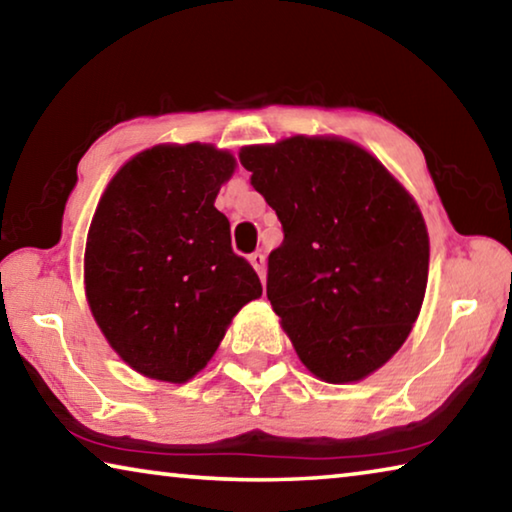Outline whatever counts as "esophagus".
<instances>
[{
  "label": "esophagus",
  "instance_id": "esophagus-1",
  "mask_svg": "<svg viewBox=\"0 0 512 512\" xmlns=\"http://www.w3.org/2000/svg\"><path fill=\"white\" fill-rule=\"evenodd\" d=\"M248 259H250V264H253V268L257 271V275L262 277V282H264V277H266V257L262 253H253Z\"/></svg>",
  "mask_w": 512,
  "mask_h": 512
}]
</instances>
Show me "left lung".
I'll list each match as a JSON object with an SVG mask.
<instances>
[{
  "label": "left lung",
  "instance_id": "8db88e82",
  "mask_svg": "<svg viewBox=\"0 0 512 512\" xmlns=\"http://www.w3.org/2000/svg\"><path fill=\"white\" fill-rule=\"evenodd\" d=\"M239 160L282 223L266 296L300 361L329 384L368 377L420 314L429 235L418 205L384 164L339 137L244 146Z\"/></svg>",
  "mask_w": 512,
  "mask_h": 512
}]
</instances>
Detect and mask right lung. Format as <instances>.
Here are the masks:
<instances>
[{"instance_id":"right-lung-1","label":"right lung","mask_w":512,"mask_h":512,"mask_svg":"<svg viewBox=\"0 0 512 512\" xmlns=\"http://www.w3.org/2000/svg\"><path fill=\"white\" fill-rule=\"evenodd\" d=\"M235 158L210 144L137 153L103 192L85 244V296L103 336L144 377L185 384L262 282L214 207Z\"/></svg>"}]
</instances>
